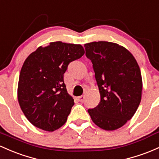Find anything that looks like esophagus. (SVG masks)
<instances>
[{
    "label": "esophagus",
    "mask_w": 159,
    "mask_h": 159,
    "mask_svg": "<svg viewBox=\"0 0 159 159\" xmlns=\"http://www.w3.org/2000/svg\"><path fill=\"white\" fill-rule=\"evenodd\" d=\"M84 99H85L84 96H80V97H78V101H79V102H83L84 101Z\"/></svg>",
    "instance_id": "esophagus-1"
}]
</instances>
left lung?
<instances>
[{"mask_svg":"<svg viewBox=\"0 0 159 159\" xmlns=\"http://www.w3.org/2000/svg\"><path fill=\"white\" fill-rule=\"evenodd\" d=\"M84 48L100 93L99 105L88 113L99 128L116 130L134 116L140 103V69L133 55L116 43L95 41Z\"/></svg>","mask_w":159,"mask_h":159,"instance_id":"8db88e82","label":"left lung"}]
</instances>
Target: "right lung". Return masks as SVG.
<instances>
[{
  "instance_id": "add662e5",
  "label": "right lung",
  "mask_w": 159,
  "mask_h": 159,
  "mask_svg": "<svg viewBox=\"0 0 159 159\" xmlns=\"http://www.w3.org/2000/svg\"><path fill=\"white\" fill-rule=\"evenodd\" d=\"M84 54L81 45L57 41L27 57L19 78L18 100L34 126L53 131L66 123L75 102L67 93L64 73Z\"/></svg>"
}]
</instances>
